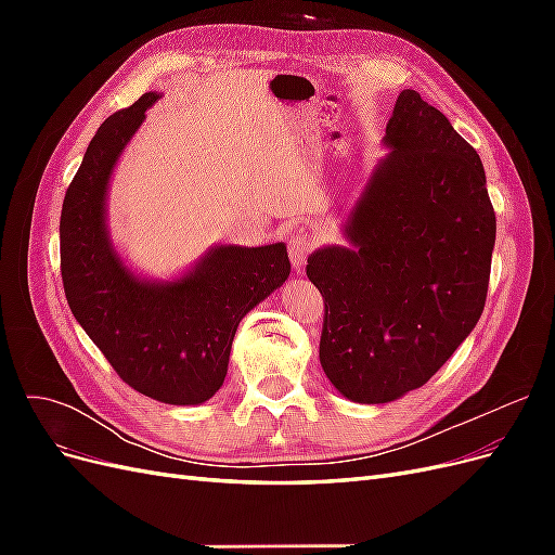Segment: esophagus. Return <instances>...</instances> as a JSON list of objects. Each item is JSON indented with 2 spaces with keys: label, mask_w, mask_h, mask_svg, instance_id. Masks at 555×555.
<instances>
[{
  "label": "esophagus",
  "mask_w": 555,
  "mask_h": 555,
  "mask_svg": "<svg viewBox=\"0 0 555 555\" xmlns=\"http://www.w3.org/2000/svg\"><path fill=\"white\" fill-rule=\"evenodd\" d=\"M287 245H289V259H292L294 271L300 273V271H304L306 259H308L310 249H312V238L308 236V233H306L304 229H298V231L292 233Z\"/></svg>",
  "instance_id": "1"
}]
</instances>
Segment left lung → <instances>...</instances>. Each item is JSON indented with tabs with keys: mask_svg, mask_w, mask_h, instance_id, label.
Instances as JSON below:
<instances>
[{
	"mask_svg": "<svg viewBox=\"0 0 555 555\" xmlns=\"http://www.w3.org/2000/svg\"><path fill=\"white\" fill-rule=\"evenodd\" d=\"M345 220L349 245L308 257L324 296L319 361L345 398L391 402L424 386L479 322L495 212L475 147L414 90Z\"/></svg>",
	"mask_w": 555,
	"mask_h": 555,
	"instance_id": "1",
	"label": "left lung"
}]
</instances>
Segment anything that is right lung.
I'll return each mask as SVG.
<instances>
[{
  "label": "right lung",
  "instance_id": "obj_1",
  "mask_svg": "<svg viewBox=\"0 0 555 555\" xmlns=\"http://www.w3.org/2000/svg\"><path fill=\"white\" fill-rule=\"evenodd\" d=\"M159 99L145 92L96 129L60 217L64 294L76 322L139 393L201 405L220 389L241 319L289 278L287 245H215L176 280H147L117 255L106 224L117 159Z\"/></svg>",
  "mask_w": 555,
  "mask_h": 555
}]
</instances>
